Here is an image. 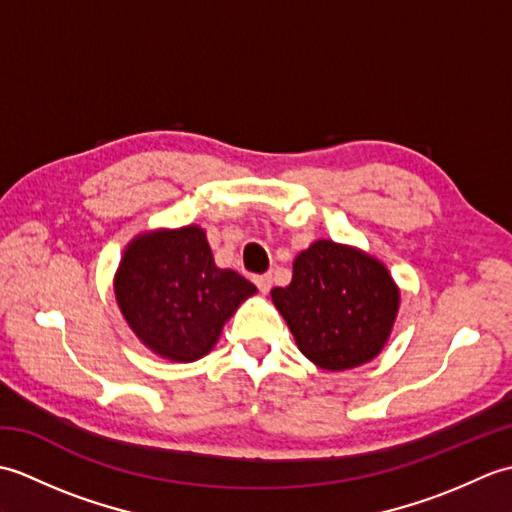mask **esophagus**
I'll use <instances>...</instances> for the list:
<instances>
[{
	"label": "esophagus",
	"mask_w": 512,
	"mask_h": 512,
	"mask_svg": "<svg viewBox=\"0 0 512 512\" xmlns=\"http://www.w3.org/2000/svg\"><path fill=\"white\" fill-rule=\"evenodd\" d=\"M255 284H257V288L262 290L264 295H266V292H268L270 288H273V277H270L268 273H266V275H257V277H255Z\"/></svg>",
	"instance_id": "1"
}]
</instances>
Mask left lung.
I'll return each mask as SVG.
<instances>
[{"label": "left lung", "mask_w": 512, "mask_h": 512, "mask_svg": "<svg viewBox=\"0 0 512 512\" xmlns=\"http://www.w3.org/2000/svg\"><path fill=\"white\" fill-rule=\"evenodd\" d=\"M301 354L328 372L365 365L383 352L400 288L378 257L317 239L292 262V281L270 290Z\"/></svg>", "instance_id": "obj_1"}]
</instances>
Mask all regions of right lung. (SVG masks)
<instances>
[{"instance_id":"obj_1","label":"right lung","mask_w":512,"mask_h":512,"mask_svg":"<svg viewBox=\"0 0 512 512\" xmlns=\"http://www.w3.org/2000/svg\"><path fill=\"white\" fill-rule=\"evenodd\" d=\"M257 288L217 268L204 228H156L123 250L114 295L123 319L147 350L193 363L220 341L224 323Z\"/></svg>"}]
</instances>
